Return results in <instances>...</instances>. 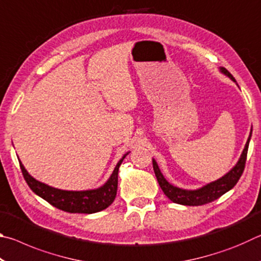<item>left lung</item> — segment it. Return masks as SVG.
Listing matches in <instances>:
<instances>
[{
  "instance_id": "obj_1",
  "label": "left lung",
  "mask_w": 261,
  "mask_h": 261,
  "mask_svg": "<svg viewBox=\"0 0 261 261\" xmlns=\"http://www.w3.org/2000/svg\"><path fill=\"white\" fill-rule=\"evenodd\" d=\"M220 70L221 72L230 78L232 82H236L235 78L232 77V74L229 72L226 68H220ZM250 139H251V134L249 136V139L246 141L244 149H243L240 160H238L236 166L233 167L229 173L222 176V177L219 178L218 180H215V182H212L198 190L179 189V188L174 187V185H171L169 182H167V179L163 177L160 169H159L156 161L153 159V169H154V173H155L159 185H160V188L162 189L163 193H165L171 201L175 202V204L185 205V206H200V205L208 204V202L216 200L218 198L222 196V194L228 192L229 190H231L233 187H235L238 182V179L241 178V176L245 168Z\"/></svg>"
}]
</instances>
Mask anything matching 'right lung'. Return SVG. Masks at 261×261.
<instances>
[{
  "mask_svg": "<svg viewBox=\"0 0 261 261\" xmlns=\"http://www.w3.org/2000/svg\"><path fill=\"white\" fill-rule=\"evenodd\" d=\"M126 155L127 153L118 161L112 176L102 187L95 190H86V191H65V190L51 188L49 185L33 178L26 171L20 161L19 166L30 189L42 199L49 202L50 205L59 210L68 212V213L92 214L106 210L109 205H112L117 192L118 168Z\"/></svg>",
  "mask_w": 261,
  "mask_h": 261,
  "instance_id": "add662e5",
  "label": "right lung"
}]
</instances>
